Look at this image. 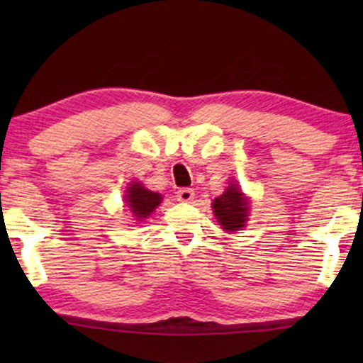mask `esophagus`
<instances>
[{
    "mask_svg": "<svg viewBox=\"0 0 363 363\" xmlns=\"http://www.w3.org/2000/svg\"><path fill=\"white\" fill-rule=\"evenodd\" d=\"M193 198H195V191H193L191 188H180V190L177 191V200L182 203H190Z\"/></svg>",
    "mask_w": 363,
    "mask_h": 363,
    "instance_id": "34e87169",
    "label": "esophagus"
}]
</instances>
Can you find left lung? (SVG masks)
<instances>
[{"label":"left lung","mask_w":363,"mask_h":363,"mask_svg":"<svg viewBox=\"0 0 363 363\" xmlns=\"http://www.w3.org/2000/svg\"><path fill=\"white\" fill-rule=\"evenodd\" d=\"M213 213L218 223L228 233L240 231L246 226L247 213H250V200L245 196L236 183H230L226 191L213 200Z\"/></svg>","instance_id":"8db88e82"}]
</instances>
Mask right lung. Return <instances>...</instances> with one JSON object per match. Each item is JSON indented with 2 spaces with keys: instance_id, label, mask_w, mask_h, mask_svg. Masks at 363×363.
Masks as SVG:
<instances>
[{
  "instance_id": "1",
  "label": "right lung",
  "mask_w": 363,
  "mask_h": 363,
  "mask_svg": "<svg viewBox=\"0 0 363 363\" xmlns=\"http://www.w3.org/2000/svg\"><path fill=\"white\" fill-rule=\"evenodd\" d=\"M125 201L128 208H130L135 221H143L155 211V208L162 203L160 193L147 190L142 183L132 182L128 183Z\"/></svg>"
}]
</instances>
